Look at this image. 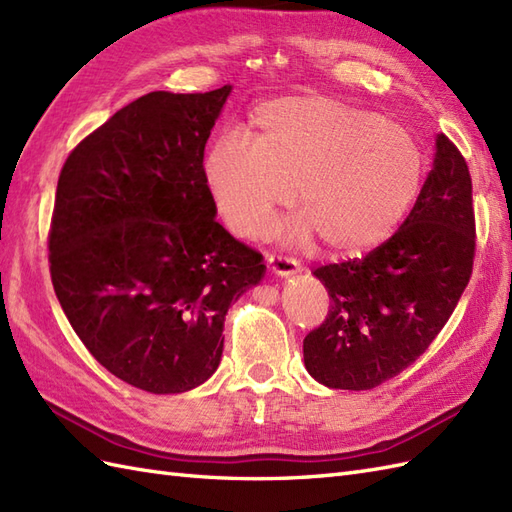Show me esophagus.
<instances>
[{
  "label": "esophagus",
  "instance_id": "34e87169",
  "mask_svg": "<svg viewBox=\"0 0 512 512\" xmlns=\"http://www.w3.org/2000/svg\"><path fill=\"white\" fill-rule=\"evenodd\" d=\"M267 265L273 273H278V276H293V273L299 271L297 260L289 258V256H282V254H269Z\"/></svg>",
  "mask_w": 512,
  "mask_h": 512
}]
</instances>
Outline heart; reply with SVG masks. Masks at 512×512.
Listing matches in <instances>:
<instances>
[{
  "mask_svg": "<svg viewBox=\"0 0 512 512\" xmlns=\"http://www.w3.org/2000/svg\"><path fill=\"white\" fill-rule=\"evenodd\" d=\"M421 176L408 130L326 95L260 104L252 139L228 132L204 158L208 191L236 234H258L297 195L304 219L295 234L317 232L334 254H360L389 239Z\"/></svg>",
  "mask_w": 512,
  "mask_h": 512,
  "instance_id": "heart-1",
  "label": "heart"
}]
</instances>
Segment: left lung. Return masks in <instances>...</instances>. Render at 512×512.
I'll use <instances>...</instances> for the list:
<instances>
[{
	"mask_svg": "<svg viewBox=\"0 0 512 512\" xmlns=\"http://www.w3.org/2000/svg\"><path fill=\"white\" fill-rule=\"evenodd\" d=\"M473 256L469 167L439 134L434 167L400 230L365 258L315 269L330 310L304 339L310 376L330 389L367 391L413 365L454 313Z\"/></svg>",
	"mask_w": 512,
	"mask_h": 512,
	"instance_id": "8db88e82",
	"label": "left lung"
}]
</instances>
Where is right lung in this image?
<instances>
[{
	"label": "right lung",
	"mask_w": 512,
	"mask_h": 512,
	"mask_svg": "<svg viewBox=\"0 0 512 512\" xmlns=\"http://www.w3.org/2000/svg\"><path fill=\"white\" fill-rule=\"evenodd\" d=\"M228 95L147 93L60 169L47 236L56 297L97 363L149 393L213 376L232 299L265 273L263 254L215 219L204 180Z\"/></svg>",
	"instance_id": "add662e5"
}]
</instances>
